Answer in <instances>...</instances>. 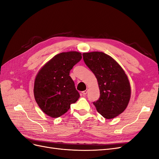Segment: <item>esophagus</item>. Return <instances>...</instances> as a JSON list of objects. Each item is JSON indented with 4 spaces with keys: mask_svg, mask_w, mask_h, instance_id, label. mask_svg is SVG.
<instances>
[{
    "mask_svg": "<svg viewBox=\"0 0 159 159\" xmlns=\"http://www.w3.org/2000/svg\"><path fill=\"white\" fill-rule=\"evenodd\" d=\"M82 93H83V95H86V94L88 93V90L86 89V90H85V91H82Z\"/></svg>",
    "mask_w": 159,
    "mask_h": 159,
    "instance_id": "34e87169",
    "label": "esophagus"
}]
</instances>
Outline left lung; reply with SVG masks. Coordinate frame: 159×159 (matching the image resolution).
I'll list each match as a JSON object with an SVG mask.
<instances>
[{"label":"left lung","instance_id":"obj_1","mask_svg":"<svg viewBox=\"0 0 159 159\" xmlns=\"http://www.w3.org/2000/svg\"><path fill=\"white\" fill-rule=\"evenodd\" d=\"M85 64L97 78L100 97L93 102L99 114L113 119L124 111L131 97L129 81L124 70L103 52L84 53Z\"/></svg>","mask_w":159,"mask_h":159}]
</instances>
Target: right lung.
<instances>
[{"label": "right lung", "mask_w": 159, "mask_h": 159, "mask_svg": "<svg viewBox=\"0 0 159 159\" xmlns=\"http://www.w3.org/2000/svg\"><path fill=\"white\" fill-rule=\"evenodd\" d=\"M78 52H62L42 67L34 81V95L38 106L44 113L57 118L66 113L70 105L80 98L73 80L72 68L81 60Z\"/></svg>", "instance_id": "obj_1"}]
</instances>
